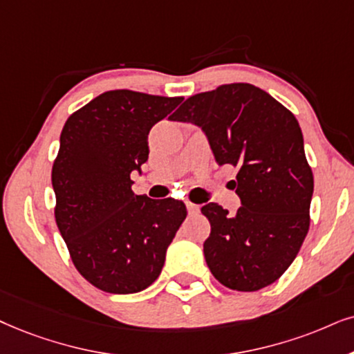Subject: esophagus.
<instances>
[{"label":"esophagus","instance_id":"1","mask_svg":"<svg viewBox=\"0 0 354 354\" xmlns=\"http://www.w3.org/2000/svg\"><path fill=\"white\" fill-rule=\"evenodd\" d=\"M186 207H187V212H189L191 216H194V214H199V210H201V205L192 204V203H186Z\"/></svg>","mask_w":354,"mask_h":354}]
</instances>
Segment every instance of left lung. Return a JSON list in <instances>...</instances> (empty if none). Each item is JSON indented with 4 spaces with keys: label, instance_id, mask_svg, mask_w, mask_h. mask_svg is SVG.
Masks as SVG:
<instances>
[{
    "label": "left lung",
    "instance_id": "obj_1",
    "mask_svg": "<svg viewBox=\"0 0 354 354\" xmlns=\"http://www.w3.org/2000/svg\"><path fill=\"white\" fill-rule=\"evenodd\" d=\"M171 120L203 129L218 165L239 168L232 216L216 203L201 212L210 235L204 257L225 288L253 292L284 274L310 225L314 174L297 119L266 91L248 83L222 84L183 102Z\"/></svg>",
    "mask_w": 354,
    "mask_h": 354
}]
</instances>
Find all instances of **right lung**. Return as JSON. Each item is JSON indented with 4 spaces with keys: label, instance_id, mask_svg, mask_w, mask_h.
<instances>
[{
    "label": "right lung",
    "instance_id": "add662e5",
    "mask_svg": "<svg viewBox=\"0 0 354 354\" xmlns=\"http://www.w3.org/2000/svg\"><path fill=\"white\" fill-rule=\"evenodd\" d=\"M181 101L114 89L64 125L52 167L57 227L80 274L104 292L155 283L186 218L183 201L137 196L131 180L149 160L150 129Z\"/></svg>",
    "mask_w": 354,
    "mask_h": 354
}]
</instances>
